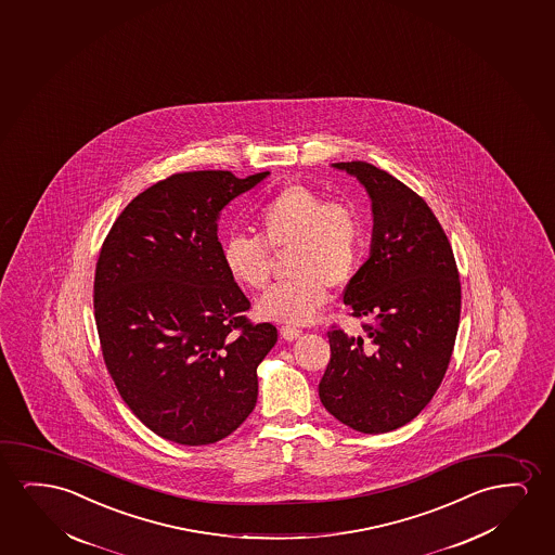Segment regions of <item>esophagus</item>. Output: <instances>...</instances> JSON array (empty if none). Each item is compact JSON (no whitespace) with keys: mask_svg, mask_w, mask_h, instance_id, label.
<instances>
[{"mask_svg":"<svg viewBox=\"0 0 555 555\" xmlns=\"http://www.w3.org/2000/svg\"><path fill=\"white\" fill-rule=\"evenodd\" d=\"M280 333H282L285 340H295V338L302 335V331H300V328L289 327V325H283V327L280 328Z\"/></svg>","mask_w":555,"mask_h":555,"instance_id":"obj_1","label":"esophagus"}]
</instances>
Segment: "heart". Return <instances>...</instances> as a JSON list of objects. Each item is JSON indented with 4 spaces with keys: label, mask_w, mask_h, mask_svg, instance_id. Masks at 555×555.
I'll return each instance as SVG.
<instances>
[{
    "label": "heart",
    "mask_w": 555,
    "mask_h": 555,
    "mask_svg": "<svg viewBox=\"0 0 555 555\" xmlns=\"http://www.w3.org/2000/svg\"><path fill=\"white\" fill-rule=\"evenodd\" d=\"M258 237L230 235L222 262L247 291H264L273 258H287L293 280L260 298L258 313L287 325L312 323L327 305L328 289H340L358 272L363 245L360 212L343 199H327L313 188L291 184L258 212Z\"/></svg>",
    "instance_id": "b5f03b06"
}]
</instances>
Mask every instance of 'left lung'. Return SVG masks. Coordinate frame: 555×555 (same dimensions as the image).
I'll use <instances>...</instances> for the list:
<instances>
[{"mask_svg": "<svg viewBox=\"0 0 555 555\" xmlns=\"http://www.w3.org/2000/svg\"><path fill=\"white\" fill-rule=\"evenodd\" d=\"M367 188L371 257L344 289L363 335L327 331L331 360L320 399L363 434L401 428L428 405L446 376L461 321V280L451 243L421 195L367 162H340Z\"/></svg>", "mask_w": 555, "mask_h": 555, "instance_id": "1", "label": "left lung"}]
</instances>
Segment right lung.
Segmentation results:
<instances>
[{
  "mask_svg": "<svg viewBox=\"0 0 555 555\" xmlns=\"http://www.w3.org/2000/svg\"><path fill=\"white\" fill-rule=\"evenodd\" d=\"M268 171L175 172L127 205L102 243L94 321L102 360L134 416L180 446L230 436L257 405V367L278 340L253 323L222 262L219 212Z\"/></svg>",
  "mask_w": 555,
  "mask_h": 555,
  "instance_id": "1",
  "label": "right lung"
}]
</instances>
